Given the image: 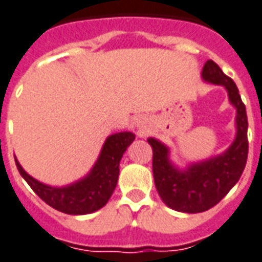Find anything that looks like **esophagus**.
Segmentation results:
<instances>
[{
    "instance_id": "1",
    "label": "esophagus",
    "mask_w": 262,
    "mask_h": 262,
    "mask_svg": "<svg viewBox=\"0 0 262 262\" xmlns=\"http://www.w3.org/2000/svg\"><path fill=\"white\" fill-rule=\"evenodd\" d=\"M137 128H138V134H140V135L145 134V128L142 127L141 124H137Z\"/></svg>"
}]
</instances>
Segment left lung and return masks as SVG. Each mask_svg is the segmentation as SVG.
<instances>
[{"instance_id":"left-lung-1","label":"left lung","mask_w":262,"mask_h":262,"mask_svg":"<svg viewBox=\"0 0 262 262\" xmlns=\"http://www.w3.org/2000/svg\"><path fill=\"white\" fill-rule=\"evenodd\" d=\"M207 83L224 86L230 103L237 110L234 142L222 155L192 164L187 169H176L169 161V149L155 138H149L152 146V172L161 199L170 209L183 213H200L216 206L240 179L248 155L246 105L241 101L238 89L233 79L226 76L213 60H207L202 70Z\"/></svg>"}]
</instances>
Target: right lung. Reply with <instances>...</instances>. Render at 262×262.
Here are the masks:
<instances>
[{"label":"right lung","mask_w":262,"mask_h":262,"mask_svg":"<svg viewBox=\"0 0 262 262\" xmlns=\"http://www.w3.org/2000/svg\"><path fill=\"white\" fill-rule=\"evenodd\" d=\"M133 133H117L105 140L100 157L90 173L80 181L63 187H52L28 175L19 162L16 168L32 190L45 203L66 214H89L101 209L114 192L120 175V161L131 142Z\"/></svg>","instance_id":"right-lung-1"}]
</instances>
